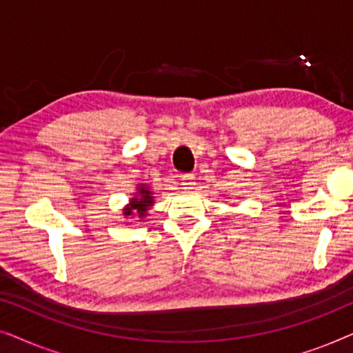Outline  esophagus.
Instances as JSON below:
<instances>
[{
  "mask_svg": "<svg viewBox=\"0 0 353 353\" xmlns=\"http://www.w3.org/2000/svg\"><path fill=\"white\" fill-rule=\"evenodd\" d=\"M181 180V185L185 190H192V188L196 186V176L192 175V173H183L180 176Z\"/></svg>",
  "mask_w": 353,
  "mask_h": 353,
  "instance_id": "1",
  "label": "esophagus"
}]
</instances>
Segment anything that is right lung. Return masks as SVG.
<instances>
[{
  "label": "right lung",
  "instance_id": "1",
  "mask_svg": "<svg viewBox=\"0 0 353 353\" xmlns=\"http://www.w3.org/2000/svg\"><path fill=\"white\" fill-rule=\"evenodd\" d=\"M151 204H152L151 191H148V188L141 186L139 188V197H134L132 201V207H128V209L125 210V215H132L137 212V214H139V216H144Z\"/></svg>",
  "mask_w": 353,
  "mask_h": 353
}]
</instances>
